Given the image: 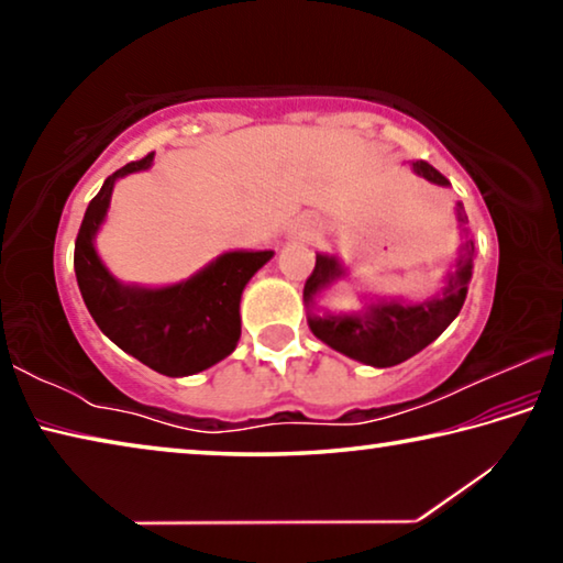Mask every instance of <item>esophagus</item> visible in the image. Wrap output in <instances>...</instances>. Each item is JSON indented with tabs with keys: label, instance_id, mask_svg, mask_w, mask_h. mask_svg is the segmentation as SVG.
Returning <instances> with one entry per match:
<instances>
[{
	"label": "esophagus",
	"instance_id": "1",
	"mask_svg": "<svg viewBox=\"0 0 563 563\" xmlns=\"http://www.w3.org/2000/svg\"><path fill=\"white\" fill-rule=\"evenodd\" d=\"M302 235H305V231H302Z\"/></svg>",
	"mask_w": 563,
	"mask_h": 563
}]
</instances>
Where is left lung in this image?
<instances>
[{
    "instance_id": "1",
    "label": "left lung",
    "mask_w": 563,
    "mask_h": 563,
    "mask_svg": "<svg viewBox=\"0 0 563 563\" xmlns=\"http://www.w3.org/2000/svg\"><path fill=\"white\" fill-rule=\"evenodd\" d=\"M412 168L419 176L434 180V184H450L427 161H412ZM456 218H460L462 225L470 223L462 203H456ZM472 255L474 243L472 238H466L460 261H456L454 271L446 275V285L440 298L417 305H405L399 300L377 302L369 305L360 316H310L308 322L312 335L332 350L342 352V355L365 362V365H399V362L417 355L419 350H424L430 342L440 338L446 325L460 316L466 298V285L472 280ZM340 275L342 268L332 255H318L316 268H312L310 278L305 280V302L310 305L312 295L340 278Z\"/></svg>"
}]
</instances>
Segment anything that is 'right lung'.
<instances>
[{
	"mask_svg": "<svg viewBox=\"0 0 563 563\" xmlns=\"http://www.w3.org/2000/svg\"><path fill=\"white\" fill-rule=\"evenodd\" d=\"M154 154L111 174L84 213L74 245V271L93 322L111 342L168 377L196 375L231 355L241 338V295L247 280L273 258V251H235L194 278L170 288H131L103 268L93 235L107 216L113 180L144 170Z\"/></svg>",
	"mask_w": 563,
	"mask_h": 563,
	"instance_id": "obj_1",
	"label": "right lung"
}]
</instances>
